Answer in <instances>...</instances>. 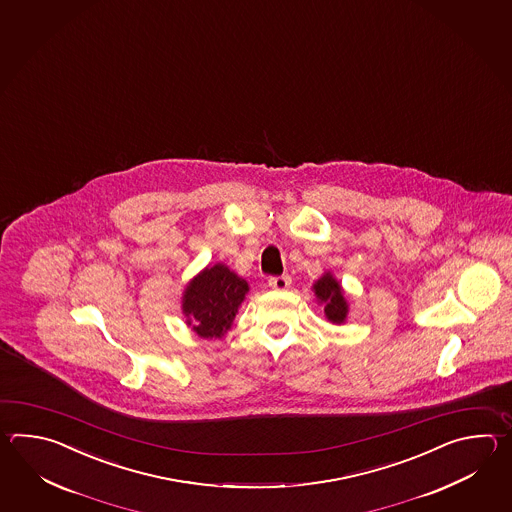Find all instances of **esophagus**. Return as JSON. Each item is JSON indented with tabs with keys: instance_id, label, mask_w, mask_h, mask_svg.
<instances>
[{
	"instance_id": "esophagus-1",
	"label": "esophagus",
	"mask_w": 512,
	"mask_h": 512,
	"mask_svg": "<svg viewBox=\"0 0 512 512\" xmlns=\"http://www.w3.org/2000/svg\"><path fill=\"white\" fill-rule=\"evenodd\" d=\"M269 287L274 291H285L291 287V276L289 274H282V276H272L269 278Z\"/></svg>"
}]
</instances>
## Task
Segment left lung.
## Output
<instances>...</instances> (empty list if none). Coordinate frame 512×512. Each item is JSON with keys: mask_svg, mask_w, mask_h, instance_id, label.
Masks as SVG:
<instances>
[{"mask_svg": "<svg viewBox=\"0 0 512 512\" xmlns=\"http://www.w3.org/2000/svg\"><path fill=\"white\" fill-rule=\"evenodd\" d=\"M315 294L320 302L326 304L324 311H326L327 318H329L333 324L344 322L346 313H348V304H346V300H344V296H342L340 285H338L337 280H335L329 272L324 274V276L315 283Z\"/></svg>", "mask_w": 512, "mask_h": 512, "instance_id": "8db88e82", "label": "left lung"}]
</instances>
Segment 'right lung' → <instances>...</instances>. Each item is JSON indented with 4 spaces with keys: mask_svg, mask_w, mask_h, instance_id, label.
I'll return each mask as SVG.
<instances>
[{
    "mask_svg": "<svg viewBox=\"0 0 512 512\" xmlns=\"http://www.w3.org/2000/svg\"><path fill=\"white\" fill-rule=\"evenodd\" d=\"M247 291V282L229 267L214 265L205 269L186 287L183 311L188 316V326L199 337H221L232 326Z\"/></svg>",
    "mask_w": 512,
    "mask_h": 512,
    "instance_id": "1",
    "label": "right lung"
}]
</instances>
